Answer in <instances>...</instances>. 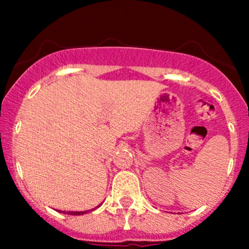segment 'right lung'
<instances>
[{
  "label": "right lung",
  "mask_w": 249,
  "mask_h": 249,
  "mask_svg": "<svg viewBox=\"0 0 249 249\" xmlns=\"http://www.w3.org/2000/svg\"><path fill=\"white\" fill-rule=\"evenodd\" d=\"M101 205H99V206H101ZM99 206H97L96 208H98ZM96 208H92V210H88V211H82V212H72V211H69V212H65V211H59V212L64 213V214H70V215H83V214H87L89 212H92V211H95Z\"/></svg>",
  "instance_id": "add662e5"
}]
</instances>
